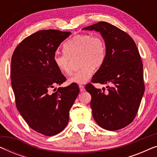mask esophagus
Masks as SVG:
<instances>
[{"instance_id": "1", "label": "esophagus", "mask_w": 157, "mask_h": 157, "mask_svg": "<svg viewBox=\"0 0 157 157\" xmlns=\"http://www.w3.org/2000/svg\"><path fill=\"white\" fill-rule=\"evenodd\" d=\"M79 89H80L81 91H85V88L83 86H81V85H79Z\"/></svg>"}]
</instances>
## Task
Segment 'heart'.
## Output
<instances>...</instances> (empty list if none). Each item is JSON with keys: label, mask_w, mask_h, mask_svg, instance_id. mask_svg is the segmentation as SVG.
I'll return each instance as SVG.
<instances>
[{"label": "heart", "mask_w": 157, "mask_h": 157, "mask_svg": "<svg viewBox=\"0 0 157 157\" xmlns=\"http://www.w3.org/2000/svg\"><path fill=\"white\" fill-rule=\"evenodd\" d=\"M65 52H56L53 61L61 73L69 75L72 72V59L79 57L81 67L68 78L70 83L83 84L94 72L104 64L106 56L104 40L100 36L89 33L79 34L68 40L63 46Z\"/></svg>", "instance_id": "b5f03b06"}]
</instances>
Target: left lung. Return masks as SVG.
I'll use <instances>...</instances> for the list:
<instances>
[{"label":"left lung","mask_w":157,"mask_h":157,"mask_svg":"<svg viewBox=\"0 0 157 157\" xmlns=\"http://www.w3.org/2000/svg\"><path fill=\"white\" fill-rule=\"evenodd\" d=\"M101 34L106 56L92 83H109L105 93L91 83L86 86L91 94L95 121L106 130L121 129L132 123L144 93L143 64L136 45L131 36L110 23L101 21L83 28Z\"/></svg>","instance_id":"1"}]
</instances>
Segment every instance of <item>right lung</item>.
Masks as SVG:
<instances>
[{
	"label": "right lung",
	"mask_w": 157,
	"mask_h": 157,
	"mask_svg": "<svg viewBox=\"0 0 157 157\" xmlns=\"http://www.w3.org/2000/svg\"><path fill=\"white\" fill-rule=\"evenodd\" d=\"M70 34L52 29L36 32L23 39L12 56L10 78L17 109L30 127L45 136L65 128L79 93L74 83L57 91L55 88L66 78L56 66L53 56Z\"/></svg>",
	"instance_id": "1"
}]
</instances>
